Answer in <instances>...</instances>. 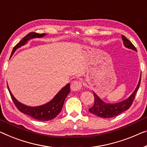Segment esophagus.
Returning <instances> with one entry per match:
<instances>
[{
  "label": "esophagus",
  "instance_id": "esophagus-1",
  "mask_svg": "<svg viewBox=\"0 0 147 147\" xmlns=\"http://www.w3.org/2000/svg\"><path fill=\"white\" fill-rule=\"evenodd\" d=\"M71 90L73 91H78L80 90L81 87H82V82L80 81H74L71 84Z\"/></svg>",
  "mask_w": 147,
  "mask_h": 147
}]
</instances>
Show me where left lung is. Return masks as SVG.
Segmentation results:
<instances>
[{"label":"left lung","mask_w":147,"mask_h":147,"mask_svg":"<svg viewBox=\"0 0 147 147\" xmlns=\"http://www.w3.org/2000/svg\"><path fill=\"white\" fill-rule=\"evenodd\" d=\"M121 38L123 41V45L125 47L137 51V49L135 46L133 45V43L129 40H128L126 38V37L121 36ZM141 73L136 88H135L134 92L131 94L129 97L127 98L126 100H123L120 102L115 103V104H109V103L104 102L94 92H93L94 96V104L91 108L88 109V111L92 114L98 116V117L110 118L117 116V115L123 112V111L127 110L131 107L133 100H134L135 96L136 95L140 84H141Z\"/></svg>","instance_id":"8db88e82"}]
</instances>
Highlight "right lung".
I'll use <instances>...</instances> for the list:
<instances>
[{"label": "right lung", "mask_w": 147, "mask_h": 147, "mask_svg": "<svg viewBox=\"0 0 147 147\" xmlns=\"http://www.w3.org/2000/svg\"><path fill=\"white\" fill-rule=\"evenodd\" d=\"M45 35L46 34H39L35 32L29 33L13 48L10 57L12 56V55L14 54V53L16 51V49L21 47L22 46L24 45L30 39L43 38ZM8 89L10 92L11 98H12L15 106L18 109V110L20 111L22 113L29 115L30 117L34 118V119L39 120V121H49V120L54 119L56 116H57L63 108L65 98H66L68 94L71 92V91H70V84L68 83L66 86L63 87L49 102H48L45 104L41 105V106L32 107L26 106V105L22 104V103L18 101L14 96H13L12 92H11L8 86Z\"/></svg>", "instance_id": "add662e5"}]
</instances>
